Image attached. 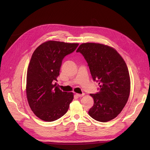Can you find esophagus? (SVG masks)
Segmentation results:
<instances>
[{
    "mask_svg": "<svg viewBox=\"0 0 150 150\" xmlns=\"http://www.w3.org/2000/svg\"><path fill=\"white\" fill-rule=\"evenodd\" d=\"M76 96H77L78 97H83L84 96V94H78V93H76Z\"/></svg>",
    "mask_w": 150,
    "mask_h": 150,
    "instance_id": "obj_1",
    "label": "esophagus"
}]
</instances>
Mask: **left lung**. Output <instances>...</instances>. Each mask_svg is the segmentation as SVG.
<instances>
[{"label": "left lung", "instance_id": "8db88e82", "mask_svg": "<svg viewBox=\"0 0 150 150\" xmlns=\"http://www.w3.org/2000/svg\"><path fill=\"white\" fill-rule=\"evenodd\" d=\"M76 52L87 61L91 74L98 80L100 90L90 94L94 105L88 111L95 120L107 122L122 111L130 93V77L123 58L113 47L99 43L81 44Z\"/></svg>", "mask_w": 150, "mask_h": 150}]
</instances>
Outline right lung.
<instances>
[{
    "mask_svg": "<svg viewBox=\"0 0 150 150\" xmlns=\"http://www.w3.org/2000/svg\"><path fill=\"white\" fill-rule=\"evenodd\" d=\"M78 43L47 40L32 55L27 72L26 96L34 115L45 121H54L67 112L74 98L57 86L62 60L75 51Z\"/></svg>",
    "mask_w": 150,
    "mask_h": 150,
    "instance_id": "right-lung-1",
    "label": "right lung"
}]
</instances>
